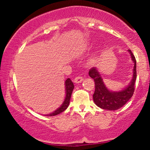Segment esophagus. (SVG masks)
<instances>
[{
	"label": "esophagus",
	"instance_id": "1",
	"mask_svg": "<svg viewBox=\"0 0 150 150\" xmlns=\"http://www.w3.org/2000/svg\"><path fill=\"white\" fill-rule=\"evenodd\" d=\"M82 80H83V77L81 76H77L74 79V82H75V83H80V82H82Z\"/></svg>",
	"mask_w": 150,
	"mask_h": 150
}]
</instances>
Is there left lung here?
Here are the masks:
<instances>
[{"instance_id": "8db88e82", "label": "left lung", "mask_w": 150, "mask_h": 150, "mask_svg": "<svg viewBox=\"0 0 150 150\" xmlns=\"http://www.w3.org/2000/svg\"><path fill=\"white\" fill-rule=\"evenodd\" d=\"M131 55L132 60L134 62L133 77L126 88L120 92H111L106 88L102 81L100 74L97 68H92L89 71V75L94 80L95 91L93 94V99L94 103L99 107L108 111H114L121 108L128 102L129 99L133 95L135 91V83L137 77L136 71V60L133 53L128 50Z\"/></svg>"}]
</instances>
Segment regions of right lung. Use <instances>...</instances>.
I'll return each instance as SVG.
<instances>
[{"label": "right lung", "instance_id": "obj_1", "mask_svg": "<svg viewBox=\"0 0 150 150\" xmlns=\"http://www.w3.org/2000/svg\"><path fill=\"white\" fill-rule=\"evenodd\" d=\"M65 90H66V95H65V99L64 101H63V104L60 108H58L57 110L54 111V112L50 113V114L46 115V116H56V115L59 114L62 112L65 111L67 108L68 107L70 104V97H71L72 92H73V90L74 89V85L73 82H72L70 78H68L66 80H65Z\"/></svg>", "mask_w": 150, "mask_h": 150}]
</instances>
